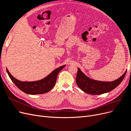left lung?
<instances>
[{
  "label": "left lung",
  "instance_id": "left-lung-1",
  "mask_svg": "<svg viewBox=\"0 0 131 131\" xmlns=\"http://www.w3.org/2000/svg\"><path fill=\"white\" fill-rule=\"evenodd\" d=\"M126 73V71L119 78L113 82H101L88 78L78 68L75 81L79 88L86 93L91 95H100L114 89L121 83Z\"/></svg>",
  "mask_w": 131,
  "mask_h": 131
}]
</instances>
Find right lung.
Masks as SVG:
<instances>
[{"label":"right lung","mask_w":131,"mask_h":131,"mask_svg":"<svg viewBox=\"0 0 131 131\" xmlns=\"http://www.w3.org/2000/svg\"><path fill=\"white\" fill-rule=\"evenodd\" d=\"M65 65L61 66L54 70L45 78L35 82H22L16 79L6 69L8 75L11 81L18 88L25 93L30 95L42 94L49 91L56 83L58 73Z\"/></svg>","instance_id":"add662e5"}]
</instances>
